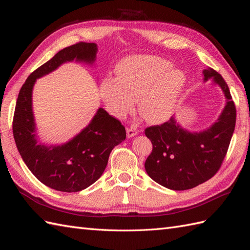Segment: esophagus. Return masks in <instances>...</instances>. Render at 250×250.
<instances>
[{
  "label": "esophagus",
  "instance_id": "obj_1",
  "mask_svg": "<svg viewBox=\"0 0 250 250\" xmlns=\"http://www.w3.org/2000/svg\"><path fill=\"white\" fill-rule=\"evenodd\" d=\"M126 132H127V138H133L134 135L138 134L139 130L137 129V128H134V127H129V128H127Z\"/></svg>",
  "mask_w": 250,
  "mask_h": 250
}]
</instances>
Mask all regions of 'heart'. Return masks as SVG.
<instances>
[{
  "label": "heart",
  "mask_w": 250,
  "mask_h": 250,
  "mask_svg": "<svg viewBox=\"0 0 250 250\" xmlns=\"http://www.w3.org/2000/svg\"><path fill=\"white\" fill-rule=\"evenodd\" d=\"M167 59L135 56L117 65L115 77H105L99 87L101 99L110 115L125 118L138 100L139 112L149 123H161L173 112L186 86L184 71L171 67Z\"/></svg>",
  "instance_id": "b5f03b06"
}]
</instances>
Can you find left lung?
Here are the masks:
<instances>
[{
	"label": "left lung",
	"mask_w": 250,
	"mask_h": 250,
	"mask_svg": "<svg viewBox=\"0 0 250 250\" xmlns=\"http://www.w3.org/2000/svg\"><path fill=\"white\" fill-rule=\"evenodd\" d=\"M204 81L220 85L226 105L217 122L201 132H190L172 117L162 125L145 129L152 143L145 169L157 184L175 191L188 190L213 177L220 169L236 126V106L226 82L213 69L203 71Z\"/></svg>",
	"instance_id": "obj_1"
}]
</instances>
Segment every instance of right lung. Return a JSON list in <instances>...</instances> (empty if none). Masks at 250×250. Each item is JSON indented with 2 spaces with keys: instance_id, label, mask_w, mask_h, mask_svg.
I'll return each instance as SVG.
<instances>
[{
  "instance_id": "1",
  "label": "right lung",
  "mask_w": 250,
  "mask_h": 250,
  "mask_svg": "<svg viewBox=\"0 0 250 250\" xmlns=\"http://www.w3.org/2000/svg\"><path fill=\"white\" fill-rule=\"evenodd\" d=\"M97 51L94 42L64 48L30 74L19 93L12 122L18 150L33 175L56 191L79 192L93 185L106 168L111 150L126 139L122 123L103 108L98 109L88 126L62 146H46L35 138L32 89L36 79L74 59L92 63Z\"/></svg>"
}]
</instances>
